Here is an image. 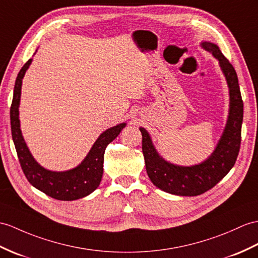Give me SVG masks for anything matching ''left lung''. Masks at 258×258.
Listing matches in <instances>:
<instances>
[{"label":"left lung","mask_w":258,"mask_h":258,"mask_svg":"<svg viewBox=\"0 0 258 258\" xmlns=\"http://www.w3.org/2000/svg\"><path fill=\"white\" fill-rule=\"evenodd\" d=\"M200 46L218 59L230 95L229 115L225 127L212 154L200 164L192 166L175 165L160 156L148 132L144 127H140L143 137L144 159L151 181L165 192L181 197L202 195L222 180L234 166L241 145L243 101L237 75L218 45L210 41H201Z\"/></svg>","instance_id":"8db88e82"}]
</instances>
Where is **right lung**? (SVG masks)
Returning a JSON list of instances; mask_svg holds the SVG:
<instances>
[{
	"label": "right lung",
	"mask_w": 258,
	"mask_h": 258,
	"mask_svg": "<svg viewBox=\"0 0 258 258\" xmlns=\"http://www.w3.org/2000/svg\"><path fill=\"white\" fill-rule=\"evenodd\" d=\"M32 61L33 59H29L17 75L14 86L13 101H12L10 111L12 137H13L21 167L27 180L36 189L40 190L45 195L61 201L81 199V198L92 194L99 187L102 175H103L105 148L112 141L116 139L121 131L126 126V123L117 124L115 126L104 131L94 142L85 159L75 168L64 171H52L46 169L33 157L21 130L20 102L22 82Z\"/></svg>",
	"instance_id": "1"
}]
</instances>
